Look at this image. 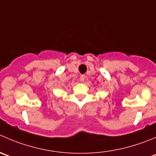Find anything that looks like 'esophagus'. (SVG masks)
<instances>
[{"label": "esophagus", "mask_w": 156, "mask_h": 156, "mask_svg": "<svg viewBox=\"0 0 156 156\" xmlns=\"http://www.w3.org/2000/svg\"><path fill=\"white\" fill-rule=\"evenodd\" d=\"M84 79H85V76H84V75H81V77H80V81H81V82H83V81H84Z\"/></svg>", "instance_id": "obj_1"}]
</instances>
